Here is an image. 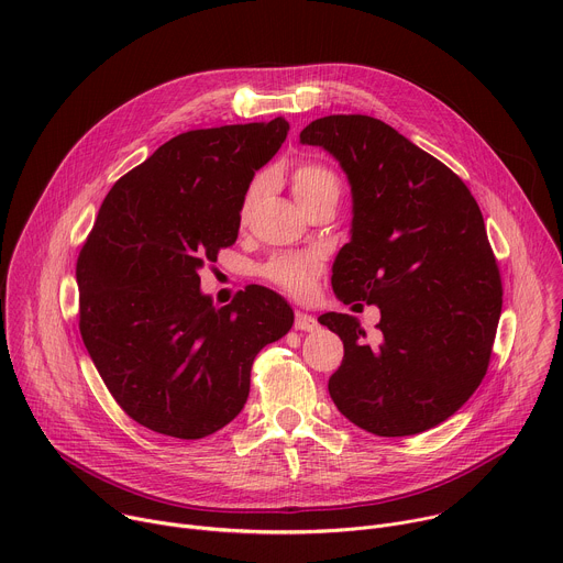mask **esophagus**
Here are the masks:
<instances>
[{"label": "esophagus", "instance_id": "1", "mask_svg": "<svg viewBox=\"0 0 563 563\" xmlns=\"http://www.w3.org/2000/svg\"><path fill=\"white\" fill-rule=\"evenodd\" d=\"M294 328L300 330V332H313L318 328V320L311 316V313H305V311H296V318H294Z\"/></svg>", "mask_w": 563, "mask_h": 563}]
</instances>
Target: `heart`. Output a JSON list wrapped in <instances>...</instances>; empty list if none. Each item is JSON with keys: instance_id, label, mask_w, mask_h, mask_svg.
Listing matches in <instances>:
<instances>
[{"instance_id": "heart-1", "label": "heart", "mask_w": 563, "mask_h": 563, "mask_svg": "<svg viewBox=\"0 0 563 563\" xmlns=\"http://www.w3.org/2000/svg\"><path fill=\"white\" fill-rule=\"evenodd\" d=\"M265 189L267 178L258 176L243 200V216L252 211ZM339 189L336 174L325 165L298 163L291 172V191L302 209H309L325 198H339ZM320 269H323V258L318 254H278L263 267V276L294 296H305L311 291Z\"/></svg>"}]
</instances>
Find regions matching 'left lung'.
Returning <instances> with one entry per match:
<instances>
[{
  "label": "left lung",
  "mask_w": 563,
  "mask_h": 563,
  "mask_svg": "<svg viewBox=\"0 0 563 563\" xmlns=\"http://www.w3.org/2000/svg\"><path fill=\"white\" fill-rule=\"evenodd\" d=\"M300 142L334 155L352 187V238L332 287L345 305L380 309L376 341L354 316L318 318L345 347L330 396L376 437L426 432L465 404L490 363L501 276L484 216L456 174L376 118H320Z\"/></svg>",
  "instance_id": "1"
}]
</instances>
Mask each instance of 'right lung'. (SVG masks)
<instances>
[{"label":"right lung","mask_w":563,"mask_h":563,"mask_svg":"<svg viewBox=\"0 0 563 563\" xmlns=\"http://www.w3.org/2000/svg\"><path fill=\"white\" fill-rule=\"evenodd\" d=\"M287 131L276 118L172 137L113 185L79 252V334L118 406L157 434L202 439L233 421L256 354L294 325L267 287L224 307L200 291Z\"/></svg>","instance_id":"1"}]
</instances>
